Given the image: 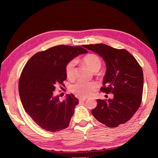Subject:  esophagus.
I'll return each mask as SVG.
<instances>
[{"instance_id":"34e87169","label":"esophagus","mask_w":158,"mask_h":158,"mask_svg":"<svg viewBox=\"0 0 158 158\" xmlns=\"http://www.w3.org/2000/svg\"><path fill=\"white\" fill-rule=\"evenodd\" d=\"M85 100H86V98H79V102H84Z\"/></svg>"}]
</instances>
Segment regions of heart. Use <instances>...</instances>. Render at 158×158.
<instances>
[{"instance_id":"heart-1","label":"heart","mask_w":158,"mask_h":158,"mask_svg":"<svg viewBox=\"0 0 158 158\" xmlns=\"http://www.w3.org/2000/svg\"><path fill=\"white\" fill-rule=\"evenodd\" d=\"M83 62L93 72L98 71L101 67V60L100 58L93 53L86 55L83 57ZM76 62L75 60H70L66 64L65 67V73L67 78L71 79L74 77L75 67ZM98 85L94 81L92 82H77L70 87V91L79 98H86L93 94L98 89Z\"/></svg>"}]
</instances>
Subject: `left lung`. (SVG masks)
Here are the masks:
<instances>
[{"instance_id":"1","label":"left lung","mask_w":158,"mask_h":158,"mask_svg":"<svg viewBox=\"0 0 158 158\" xmlns=\"http://www.w3.org/2000/svg\"><path fill=\"white\" fill-rule=\"evenodd\" d=\"M83 47L98 53L105 60L106 70L100 90L113 94L111 99L97 100V106L92 110L93 116L109 127L126 123L135 115L141 103L142 68L126 49H115L105 44Z\"/></svg>"}]
</instances>
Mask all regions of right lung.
Masks as SVG:
<instances>
[{
	"label": "right lung",
	"instance_id": "1",
	"mask_svg": "<svg viewBox=\"0 0 158 158\" xmlns=\"http://www.w3.org/2000/svg\"><path fill=\"white\" fill-rule=\"evenodd\" d=\"M86 53L81 46H55L36 53L23 69L18 85L20 100L26 112L42 129L58 132L69 126L79 100L67 94L61 102L53 92L66 79V64Z\"/></svg>",
	"mask_w": 158,
	"mask_h": 158
}]
</instances>
